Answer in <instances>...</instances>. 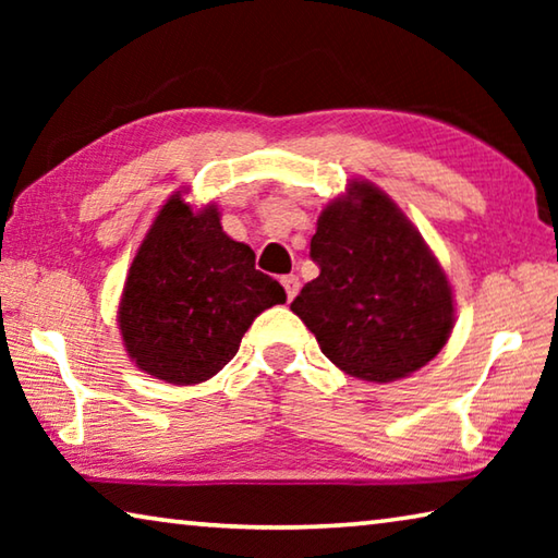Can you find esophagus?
Listing matches in <instances>:
<instances>
[{
	"label": "esophagus",
	"mask_w": 558,
	"mask_h": 558,
	"mask_svg": "<svg viewBox=\"0 0 558 558\" xmlns=\"http://www.w3.org/2000/svg\"><path fill=\"white\" fill-rule=\"evenodd\" d=\"M282 288L288 292V300H292L300 292V278L298 276H282Z\"/></svg>",
	"instance_id": "34e87169"
}]
</instances>
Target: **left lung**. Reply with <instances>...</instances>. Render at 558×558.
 Listing matches in <instances>:
<instances>
[{"instance_id":"left-lung-1","label":"left lung","mask_w":558,"mask_h":558,"mask_svg":"<svg viewBox=\"0 0 558 558\" xmlns=\"http://www.w3.org/2000/svg\"><path fill=\"white\" fill-rule=\"evenodd\" d=\"M310 256L319 276L290 310L342 372L396 381L448 342L456 305L446 270L379 186L352 179L319 214Z\"/></svg>"}]
</instances>
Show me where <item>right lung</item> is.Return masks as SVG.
I'll use <instances>...</instances> for the list:
<instances>
[{"mask_svg": "<svg viewBox=\"0 0 558 558\" xmlns=\"http://www.w3.org/2000/svg\"><path fill=\"white\" fill-rule=\"evenodd\" d=\"M282 302L286 290L256 270L251 245L223 233L219 209L194 211L174 192L132 260L118 325L137 369L192 386L219 374L253 319Z\"/></svg>", "mask_w": 558, "mask_h": 558, "instance_id": "1", "label": "right lung"}]
</instances>
